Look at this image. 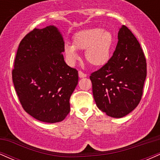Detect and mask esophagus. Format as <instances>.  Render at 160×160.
<instances>
[{
  "instance_id": "34e87169",
  "label": "esophagus",
  "mask_w": 160,
  "mask_h": 160,
  "mask_svg": "<svg viewBox=\"0 0 160 160\" xmlns=\"http://www.w3.org/2000/svg\"><path fill=\"white\" fill-rule=\"evenodd\" d=\"M78 74H79V78H86V74H84L83 72H82L81 71H79Z\"/></svg>"
}]
</instances>
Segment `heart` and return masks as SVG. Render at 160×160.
Returning <instances> with one entry per match:
<instances>
[{
    "label": "heart",
    "mask_w": 160,
    "mask_h": 160,
    "mask_svg": "<svg viewBox=\"0 0 160 160\" xmlns=\"http://www.w3.org/2000/svg\"><path fill=\"white\" fill-rule=\"evenodd\" d=\"M114 43L111 32L101 28L80 31L73 37V46L65 44L64 48L66 59L70 65H74L79 56L77 50H85L86 61L95 67H102L108 63Z\"/></svg>",
    "instance_id": "1"
}]
</instances>
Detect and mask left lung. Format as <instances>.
Segmentation results:
<instances>
[{
    "label": "left lung",
    "mask_w": 160,
    "mask_h": 160,
    "mask_svg": "<svg viewBox=\"0 0 160 160\" xmlns=\"http://www.w3.org/2000/svg\"><path fill=\"white\" fill-rule=\"evenodd\" d=\"M146 77V58L140 43L122 25L113 56L89 77L97 107L115 118L128 114L140 102Z\"/></svg>",
    "instance_id": "obj_1"
}]
</instances>
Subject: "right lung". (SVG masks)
I'll return each mask as SVG.
<instances>
[{
    "instance_id": "obj_1",
    "label": "right lung",
    "mask_w": 160,
    "mask_h": 160,
    "mask_svg": "<svg viewBox=\"0 0 160 160\" xmlns=\"http://www.w3.org/2000/svg\"><path fill=\"white\" fill-rule=\"evenodd\" d=\"M65 42L54 25L34 28L18 47L12 82L23 109L36 120L61 122L70 112V98L78 83V71L62 52Z\"/></svg>"
}]
</instances>
